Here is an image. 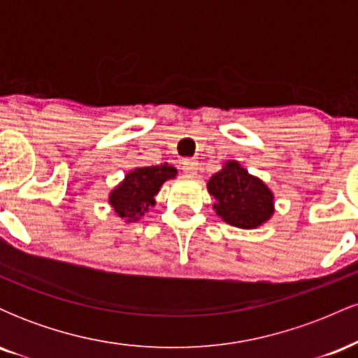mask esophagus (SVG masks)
<instances>
[{"label":"esophagus","instance_id":"1","mask_svg":"<svg viewBox=\"0 0 358 358\" xmlns=\"http://www.w3.org/2000/svg\"><path fill=\"white\" fill-rule=\"evenodd\" d=\"M182 170L187 176H195L196 170H199V163H196L195 159H185Z\"/></svg>","mask_w":358,"mask_h":358}]
</instances>
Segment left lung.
<instances>
[{
	"mask_svg": "<svg viewBox=\"0 0 358 358\" xmlns=\"http://www.w3.org/2000/svg\"><path fill=\"white\" fill-rule=\"evenodd\" d=\"M207 190L215 199L213 210L222 220L239 229H256L274 213V193L239 162L224 163L208 180Z\"/></svg>",
	"mask_w": 358,
	"mask_h": 358,
	"instance_id": "1",
	"label": "left lung"
}]
</instances>
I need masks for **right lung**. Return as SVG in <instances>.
<instances>
[{
  "label": "right lung",
  "mask_w": 358,
  "mask_h": 358,
  "mask_svg": "<svg viewBox=\"0 0 358 358\" xmlns=\"http://www.w3.org/2000/svg\"><path fill=\"white\" fill-rule=\"evenodd\" d=\"M176 168L168 163L139 166L127 171L124 180L109 193V203L124 222L141 219L150 207H155V196L166 180L175 178Z\"/></svg>",
  "instance_id": "right-lung-1"
}]
</instances>
